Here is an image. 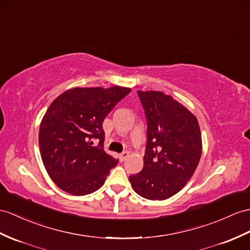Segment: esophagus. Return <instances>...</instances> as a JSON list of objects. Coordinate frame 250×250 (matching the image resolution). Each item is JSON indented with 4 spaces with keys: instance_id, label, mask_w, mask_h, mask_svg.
<instances>
[{
    "instance_id": "34e87169",
    "label": "esophagus",
    "mask_w": 250,
    "mask_h": 250,
    "mask_svg": "<svg viewBox=\"0 0 250 250\" xmlns=\"http://www.w3.org/2000/svg\"><path fill=\"white\" fill-rule=\"evenodd\" d=\"M129 156V151H123V153H122L121 155H120V160L121 161H125L126 159H127V157Z\"/></svg>"
}]
</instances>
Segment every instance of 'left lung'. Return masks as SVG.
<instances>
[{"instance_id": "obj_1", "label": "left lung", "mask_w": 250, "mask_h": 250, "mask_svg": "<svg viewBox=\"0 0 250 250\" xmlns=\"http://www.w3.org/2000/svg\"><path fill=\"white\" fill-rule=\"evenodd\" d=\"M147 121V142L142 171L129 176L140 196L150 200L172 197L191 179L203 150L195 115L171 95L138 91Z\"/></svg>"}]
</instances>
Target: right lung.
<instances>
[{"mask_svg":"<svg viewBox=\"0 0 250 250\" xmlns=\"http://www.w3.org/2000/svg\"><path fill=\"white\" fill-rule=\"evenodd\" d=\"M130 88H73L47 108L39 129L42 161L58 188L75 196L104 185L118 160L105 153L103 122ZM100 142L93 144V139Z\"/></svg>","mask_w":250,"mask_h":250,"instance_id":"right-lung-1","label":"right lung"}]
</instances>
